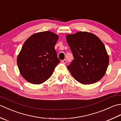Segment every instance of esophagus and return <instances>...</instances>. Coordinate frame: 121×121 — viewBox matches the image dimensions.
<instances>
[{
  "label": "esophagus",
  "instance_id": "esophagus-1",
  "mask_svg": "<svg viewBox=\"0 0 121 121\" xmlns=\"http://www.w3.org/2000/svg\"><path fill=\"white\" fill-rule=\"evenodd\" d=\"M66 62V60H65H65H62V61H61V63H62L65 64Z\"/></svg>",
  "mask_w": 121,
  "mask_h": 121
}]
</instances>
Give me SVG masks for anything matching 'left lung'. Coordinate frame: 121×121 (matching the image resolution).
<instances>
[{"label": "left lung", "mask_w": 121, "mask_h": 121, "mask_svg": "<svg viewBox=\"0 0 121 121\" xmlns=\"http://www.w3.org/2000/svg\"><path fill=\"white\" fill-rule=\"evenodd\" d=\"M66 38L74 59L67 68L74 79L84 85L100 80L109 63V56L101 40L87 32L68 34Z\"/></svg>", "instance_id": "1"}]
</instances>
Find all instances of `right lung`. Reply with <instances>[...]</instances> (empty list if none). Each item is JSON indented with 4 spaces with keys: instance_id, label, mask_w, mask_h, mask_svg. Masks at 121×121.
<instances>
[{
    "instance_id": "right-lung-1",
    "label": "right lung",
    "mask_w": 121,
    "mask_h": 121,
    "mask_svg": "<svg viewBox=\"0 0 121 121\" xmlns=\"http://www.w3.org/2000/svg\"><path fill=\"white\" fill-rule=\"evenodd\" d=\"M58 38L55 33L44 31L26 40L17 57L18 68L25 80L40 84L49 78L60 62L55 49Z\"/></svg>"
}]
</instances>
